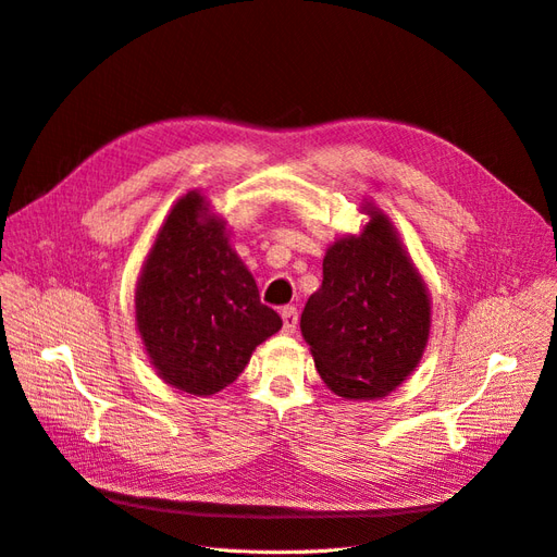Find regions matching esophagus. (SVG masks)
<instances>
[{
    "instance_id": "34e87169",
    "label": "esophagus",
    "mask_w": 557,
    "mask_h": 557,
    "mask_svg": "<svg viewBox=\"0 0 557 557\" xmlns=\"http://www.w3.org/2000/svg\"><path fill=\"white\" fill-rule=\"evenodd\" d=\"M281 318H283V332L295 334V330H297V309L295 307H283Z\"/></svg>"
}]
</instances>
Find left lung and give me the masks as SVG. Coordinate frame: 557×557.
Here are the masks:
<instances>
[{"label": "left lung", "instance_id": "8db88e82", "mask_svg": "<svg viewBox=\"0 0 557 557\" xmlns=\"http://www.w3.org/2000/svg\"><path fill=\"white\" fill-rule=\"evenodd\" d=\"M362 234L336 239L323 285L301 311V336L320 379L344 399L393 393L423 358L430 295L387 215L364 205Z\"/></svg>", "mask_w": 557, "mask_h": 557}]
</instances>
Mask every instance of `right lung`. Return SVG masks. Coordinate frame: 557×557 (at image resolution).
<instances>
[{
	"instance_id": "obj_1",
	"label": "right lung",
	"mask_w": 557,
	"mask_h": 557,
	"mask_svg": "<svg viewBox=\"0 0 557 557\" xmlns=\"http://www.w3.org/2000/svg\"><path fill=\"white\" fill-rule=\"evenodd\" d=\"M137 330L158 376L207 397L237 379L258 344L281 330L256 278L230 246L205 195H183L162 223L137 281Z\"/></svg>"
}]
</instances>
